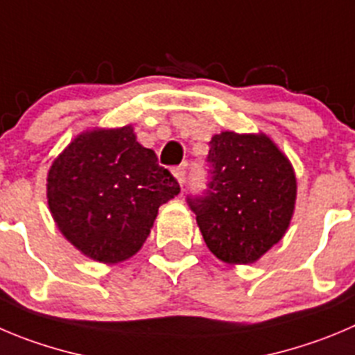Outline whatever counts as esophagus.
Returning a JSON list of instances; mask_svg holds the SVG:
<instances>
[{
    "label": "esophagus",
    "instance_id": "34e87169",
    "mask_svg": "<svg viewBox=\"0 0 355 355\" xmlns=\"http://www.w3.org/2000/svg\"><path fill=\"white\" fill-rule=\"evenodd\" d=\"M173 177L177 178V182L180 184V187H182V185H184V182H185V164H184V166L173 168Z\"/></svg>",
    "mask_w": 355,
    "mask_h": 355
}]
</instances>
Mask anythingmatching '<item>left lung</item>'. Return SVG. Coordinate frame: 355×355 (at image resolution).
Here are the masks:
<instances>
[{
    "label": "left lung",
    "mask_w": 355,
    "mask_h": 355,
    "mask_svg": "<svg viewBox=\"0 0 355 355\" xmlns=\"http://www.w3.org/2000/svg\"><path fill=\"white\" fill-rule=\"evenodd\" d=\"M210 184L189 198L203 240L227 264L259 261L282 240L296 205V173L264 132L223 131L208 152Z\"/></svg>",
    "instance_id": "obj_1"
}]
</instances>
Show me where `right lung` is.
Instances as JSON below:
<instances>
[{
  "label": "right lung",
  "instance_id": "add662e5",
  "mask_svg": "<svg viewBox=\"0 0 355 355\" xmlns=\"http://www.w3.org/2000/svg\"><path fill=\"white\" fill-rule=\"evenodd\" d=\"M180 193L155 152L137 141L131 124L80 132L47 175L49 210L62 236L103 264L144 247L162 203Z\"/></svg>",
  "mask_w": 355,
  "mask_h": 355
}]
</instances>
